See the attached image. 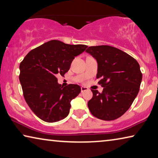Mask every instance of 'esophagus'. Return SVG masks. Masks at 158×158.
<instances>
[{
    "mask_svg": "<svg viewBox=\"0 0 158 158\" xmlns=\"http://www.w3.org/2000/svg\"><path fill=\"white\" fill-rule=\"evenodd\" d=\"M88 90V88L87 87H85V86H81V92H84L85 90Z\"/></svg>",
    "mask_w": 158,
    "mask_h": 158,
    "instance_id": "esophagus-1",
    "label": "esophagus"
}]
</instances>
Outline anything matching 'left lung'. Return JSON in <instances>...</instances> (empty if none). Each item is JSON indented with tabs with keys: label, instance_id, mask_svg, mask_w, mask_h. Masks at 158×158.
Returning <instances> with one entry per match:
<instances>
[{
	"label": "left lung",
	"instance_id": "8db88e82",
	"mask_svg": "<svg viewBox=\"0 0 158 158\" xmlns=\"http://www.w3.org/2000/svg\"><path fill=\"white\" fill-rule=\"evenodd\" d=\"M98 62L97 79L102 93L91 90L88 106L93 116L104 121L118 118L132 105L139 90L142 74L135 58L108 45L89 47L85 51Z\"/></svg>",
	"mask_w": 158,
	"mask_h": 158
}]
</instances>
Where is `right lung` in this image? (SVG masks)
Returning a JSON list of instances; mask_svg holds the SVG:
<instances>
[{
    "label": "right lung",
    "mask_w": 158,
    "mask_h": 158,
    "mask_svg": "<svg viewBox=\"0 0 158 158\" xmlns=\"http://www.w3.org/2000/svg\"><path fill=\"white\" fill-rule=\"evenodd\" d=\"M88 46L51 40L31 50L19 65V81L23 97L36 116L48 123L68 116L71 100L81 92L77 84L61 86L57 74L64 76L75 56Z\"/></svg>",
    "instance_id": "right-lung-1"
}]
</instances>
